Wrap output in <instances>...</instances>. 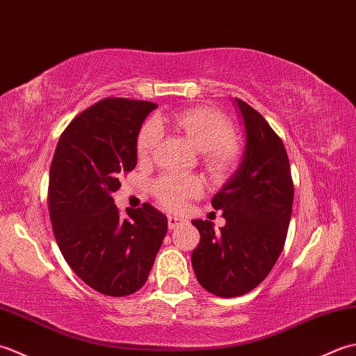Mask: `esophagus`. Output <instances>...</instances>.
Masks as SVG:
<instances>
[{"instance_id": "esophagus-1", "label": "esophagus", "mask_w": 356, "mask_h": 356, "mask_svg": "<svg viewBox=\"0 0 356 356\" xmlns=\"http://www.w3.org/2000/svg\"><path fill=\"white\" fill-rule=\"evenodd\" d=\"M168 224H169V229H175L181 226V224H184V218H181V216H177V215H169Z\"/></svg>"}]
</instances>
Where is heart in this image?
<instances>
[{
  "label": "heart",
  "mask_w": 356,
  "mask_h": 356,
  "mask_svg": "<svg viewBox=\"0 0 356 356\" xmlns=\"http://www.w3.org/2000/svg\"><path fill=\"white\" fill-rule=\"evenodd\" d=\"M164 127L175 129L200 150L202 168L213 179L229 177L243 156V143L234 134L232 120L218 108L200 106L168 112L155 122H144L135 140L140 161H147L154 155ZM201 192V181L192 175L165 173L152 183V193L158 204L168 210L181 209L187 200L200 197Z\"/></svg>",
  "instance_id": "obj_1"
}]
</instances>
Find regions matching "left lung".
I'll list each match as a JSON object with an SVG mask.
<instances>
[{
    "label": "left lung",
    "mask_w": 356,
    "mask_h": 356,
    "mask_svg": "<svg viewBox=\"0 0 356 356\" xmlns=\"http://www.w3.org/2000/svg\"><path fill=\"white\" fill-rule=\"evenodd\" d=\"M245 154L238 170L215 195L226 226L195 220L200 244L192 266L200 284L222 298L249 293L263 281L284 248L292 215L293 181L284 144L263 115L243 99Z\"/></svg>",
    "instance_id": "obj_1"
}]
</instances>
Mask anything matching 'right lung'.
Wrapping results in <instances>:
<instances>
[{"label": "right lung", "instance_id": "right-lung-1", "mask_svg": "<svg viewBox=\"0 0 356 356\" xmlns=\"http://www.w3.org/2000/svg\"><path fill=\"white\" fill-rule=\"evenodd\" d=\"M158 106L108 97L69 122L50 164L47 206L58 248L87 286L108 296L146 284L168 218L144 202L121 216L112 193L136 165L135 140Z\"/></svg>", "mask_w": 356, "mask_h": 356}]
</instances>
